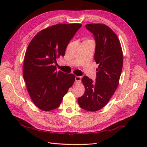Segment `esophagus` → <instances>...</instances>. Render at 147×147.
<instances>
[{
    "instance_id": "esophagus-1",
    "label": "esophagus",
    "mask_w": 147,
    "mask_h": 147,
    "mask_svg": "<svg viewBox=\"0 0 147 147\" xmlns=\"http://www.w3.org/2000/svg\"><path fill=\"white\" fill-rule=\"evenodd\" d=\"M82 80V77L76 76L75 77V83H80Z\"/></svg>"
}]
</instances>
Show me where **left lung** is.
<instances>
[{
  "label": "left lung",
  "mask_w": 147,
  "mask_h": 147,
  "mask_svg": "<svg viewBox=\"0 0 147 147\" xmlns=\"http://www.w3.org/2000/svg\"><path fill=\"white\" fill-rule=\"evenodd\" d=\"M88 30L96 40L94 60L99 64L96 82L86 76L82 79L84 94L78 99L80 107L96 112L105 107L118 86L121 76L123 55L119 39L109 26L104 24H88Z\"/></svg>",
  "instance_id": "left-lung-1"
}]
</instances>
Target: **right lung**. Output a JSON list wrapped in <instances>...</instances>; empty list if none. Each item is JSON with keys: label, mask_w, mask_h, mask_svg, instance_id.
<instances>
[{"label": "right lung", "mask_w": 147, "mask_h": 147, "mask_svg": "<svg viewBox=\"0 0 147 147\" xmlns=\"http://www.w3.org/2000/svg\"><path fill=\"white\" fill-rule=\"evenodd\" d=\"M82 25L57 24L40 31L29 43L24 59L23 78L34 104L43 111L58 107L73 85L72 74L57 71L54 63L65 55L70 40Z\"/></svg>", "instance_id": "add662e5"}]
</instances>
